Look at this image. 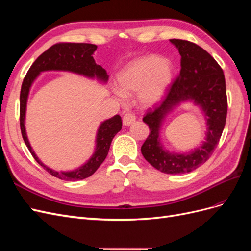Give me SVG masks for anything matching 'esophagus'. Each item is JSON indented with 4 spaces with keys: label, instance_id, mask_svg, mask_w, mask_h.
Returning <instances> with one entry per match:
<instances>
[{
    "label": "esophagus",
    "instance_id": "obj_1",
    "mask_svg": "<svg viewBox=\"0 0 251 251\" xmlns=\"http://www.w3.org/2000/svg\"><path fill=\"white\" fill-rule=\"evenodd\" d=\"M135 120H136V116H135V114L132 113V112L126 113L124 118H123V121H124V125H125V126H130V125H132Z\"/></svg>",
    "mask_w": 251,
    "mask_h": 251
}]
</instances>
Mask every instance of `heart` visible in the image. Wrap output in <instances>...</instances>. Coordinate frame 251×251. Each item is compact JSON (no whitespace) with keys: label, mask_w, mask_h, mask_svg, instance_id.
Listing matches in <instances>:
<instances>
[{"label":"heart","mask_w":251,"mask_h":251,"mask_svg":"<svg viewBox=\"0 0 251 251\" xmlns=\"http://www.w3.org/2000/svg\"><path fill=\"white\" fill-rule=\"evenodd\" d=\"M172 77V68L166 60L157 56H143L126 65L118 76L117 95L139 92L143 105L156 103L165 93Z\"/></svg>","instance_id":"1"}]
</instances>
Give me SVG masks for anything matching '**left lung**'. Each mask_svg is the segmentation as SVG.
<instances>
[{
  "mask_svg": "<svg viewBox=\"0 0 251 251\" xmlns=\"http://www.w3.org/2000/svg\"><path fill=\"white\" fill-rule=\"evenodd\" d=\"M179 50L181 70L160 104L149 109L143 121L150 134L141 147L146 160L165 174L189 173L206 162L221 138L227 116V95L222 68L207 51L185 40H170ZM193 99L200 104L208 117L207 142L188 155H172L158 142V128L164 116L180 101Z\"/></svg>",
  "mask_w": 251,
  "mask_h": 251,
  "instance_id": "obj_1",
  "label": "left lung"
}]
</instances>
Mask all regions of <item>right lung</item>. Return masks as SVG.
<instances>
[{
  "label": "right lung",
  "instance_id": "obj_1",
  "mask_svg": "<svg viewBox=\"0 0 251 251\" xmlns=\"http://www.w3.org/2000/svg\"><path fill=\"white\" fill-rule=\"evenodd\" d=\"M97 49L96 45L86 44V43H57L53 45L48 50L43 52L37 57L34 63L29 68V70L24 77L21 88L20 94V126L23 139H24L28 150L33 156V158L39 162L43 168L46 170L52 176L66 181H76L86 179L97 171L100 164L104 161L107 157L111 142L123 126V120L119 115L114 116L105 120L100 126V130L96 137V150L92 158L76 171L73 172H62L58 173L52 171L46 165H44L34 154L32 148L27 139L25 131L24 120L26 112L27 97L29 89L31 87L33 80L42 71L47 70H65L71 71L78 74L86 75L89 77H98L102 80L108 79V74L103 68L100 65H96L92 56L94 51Z\"/></svg>",
  "mask_w": 251,
  "mask_h": 251
}]
</instances>
